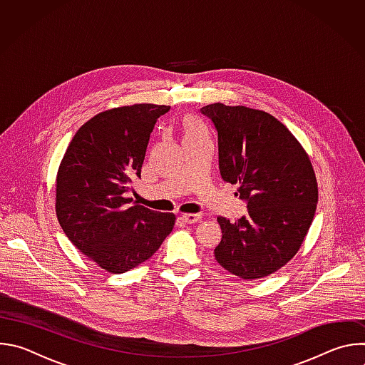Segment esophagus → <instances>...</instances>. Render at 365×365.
Masks as SVG:
<instances>
[{
	"label": "esophagus",
	"instance_id": "obj_1",
	"mask_svg": "<svg viewBox=\"0 0 365 365\" xmlns=\"http://www.w3.org/2000/svg\"><path fill=\"white\" fill-rule=\"evenodd\" d=\"M180 220L186 224H195V222H199L202 220V215L200 214H183L180 217Z\"/></svg>",
	"mask_w": 365,
	"mask_h": 365
}]
</instances>
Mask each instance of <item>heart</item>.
<instances>
[{
  "label": "heart",
  "mask_w": 365,
  "mask_h": 365,
  "mask_svg": "<svg viewBox=\"0 0 365 365\" xmlns=\"http://www.w3.org/2000/svg\"><path fill=\"white\" fill-rule=\"evenodd\" d=\"M182 134H183V141H189V140H197V138H205L206 134L197 128L192 121L185 120L182 124Z\"/></svg>",
  "instance_id": "heart-1"
}]
</instances>
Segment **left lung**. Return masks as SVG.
<instances>
[{"mask_svg": "<svg viewBox=\"0 0 365 365\" xmlns=\"http://www.w3.org/2000/svg\"><path fill=\"white\" fill-rule=\"evenodd\" d=\"M200 114L215 128L222 179L238 185L247 202L238 221L217 218V262L244 280L270 276L294 257L315 217L318 182L309 155L269 113L217 102Z\"/></svg>", "mask_w": 365, "mask_h": 365, "instance_id": "obj_1", "label": "left lung"}]
</instances>
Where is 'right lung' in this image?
Masks as SVG:
<instances>
[{
  "instance_id": "obj_1",
  "label": "right lung",
  "mask_w": 365,
  "mask_h": 365,
  "mask_svg": "<svg viewBox=\"0 0 365 365\" xmlns=\"http://www.w3.org/2000/svg\"><path fill=\"white\" fill-rule=\"evenodd\" d=\"M168 106L134 103L103 111L73 135L56 178V215L72 244L101 269L125 273L172 232L176 217L125 197L141 178L147 144Z\"/></svg>"
}]
</instances>
